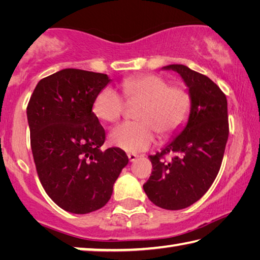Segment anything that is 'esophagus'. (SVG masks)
Listing matches in <instances>:
<instances>
[{
  "label": "esophagus",
  "instance_id": "obj_1",
  "mask_svg": "<svg viewBox=\"0 0 260 260\" xmlns=\"http://www.w3.org/2000/svg\"><path fill=\"white\" fill-rule=\"evenodd\" d=\"M127 156H128V159H129V161H134V160H136V159H138V155H135V153H128V155H127Z\"/></svg>",
  "mask_w": 260,
  "mask_h": 260
}]
</instances>
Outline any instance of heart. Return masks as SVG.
Returning <instances> with one entry per match:
<instances>
[{
    "label": "heart",
    "instance_id": "obj_1",
    "mask_svg": "<svg viewBox=\"0 0 260 260\" xmlns=\"http://www.w3.org/2000/svg\"><path fill=\"white\" fill-rule=\"evenodd\" d=\"M127 101H141L135 112L140 121H128L113 127L110 143L127 152L144 151L155 141V131L166 136L178 131L187 121L191 109V96L181 85L170 86L157 74L127 78L121 83ZM122 96L112 87H105L96 95L93 112L99 119L112 122L124 113Z\"/></svg>",
    "mask_w": 260,
    "mask_h": 260
}]
</instances>
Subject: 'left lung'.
I'll return each mask as SVG.
<instances>
[{
    "instance_id": "1",
    "label": "left lung",
    "mask_w": 260,
    "mask_h": 260,
    "mask_svg": "<svg viewBox=\"0 0 260 260\" xmlns=\"http://www.w3.org/2000/svg\"><path fill=\"white\" fill-rule=\"evenodd\" d=\"M162 70L180 74L191 96L186 126L161 149L149 156L152 173L143 184L153 204L165 210H181L209 190L221 166L230 134L227 99L210 78L181 64ZM174 153L170 162L164 159Z\"/></svg>"
}]
</instances>
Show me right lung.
Segmentation results:
<instances>
[{
  "label": "right lung",
  "instance_id": "obj_1",
  "mask_svg": "<svg viewBox=\"0 0 260 260\" xmlns=\"http://www.w3.org/2000/svg\"><path fill=\"white\" fill-rule=\"evenodd\" d=\"M108 74L64 69L38 82L27 105L35 166L48 196L65 211L86 214L111 199L128 164L119 148L102 150L105 132L93 102Z\"/></svg>",
  "mask_w": 260,
  "mask_h": 260
}]
</instances>
